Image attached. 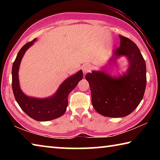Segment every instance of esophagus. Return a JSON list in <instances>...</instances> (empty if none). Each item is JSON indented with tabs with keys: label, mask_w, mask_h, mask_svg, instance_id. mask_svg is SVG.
<instances>
[{
	"label": "esophagus",
	"mask_w": 160,
	"mask_h": 160,
	"mask_svg": "<svg viewBox=\"0 0 160 160\" xmlns=\"http://www.w3.org/2000/svg\"><path fill=\"white\" fill-rule=\"evenodd\" d=\"M82 68L83 73L86 74V73H88L89 71H90V70L91 68V66L89 64H84L83 66H82Z\"/></svg>",
	"instance_id": "1"
}]
</instances>
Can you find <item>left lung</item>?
Returning <instances> with one entry per match:
<instances>
[{
    "instance_id": "8db88e82",
    "label": "left lung",
    "mask_w": 160,
    "mask_h": 160,
    "mask_svg": "<svg viewBox=\"0 0 160 160\" xmlns=\"http://www.w3.org/2000/svg\"><path fill=\"white\" fill-rule=\"evenodd\" d=\"M119 38L120 47L113 51L106 66L125 56L128 62L126 71L112 76L102 68L85 75L94 109L107 117H124L133 112L144 96L147 82L145 61L138 47L127 37L119 35Z\"/></svg>"
}]
</instances>
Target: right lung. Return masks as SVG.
Masks as SVG:
<instances>
[{
    "instance_id": "obj_1",
    "label": "right lung",
    "mask_w": 160,
    "mask_h": 160,
    "mask_svg": "<svg viewBox=\"0 0 160 160\" xmlns=\"http://www.w3.org/2000/svg\"><path fill=\"white\" fill-rule=\"evenodd\" d=\"M36 40L35 38L32 42L27 43L18 52L12 65V88L16 102L27 115L38 121H47L64 114L68 104V94L82 79L83 74L82 70H80L75 74L66 78L58 87L57 91L47 98H36L26 95L20 88L18 72L23 56Z\"/></svg>"
}]
</instances>
